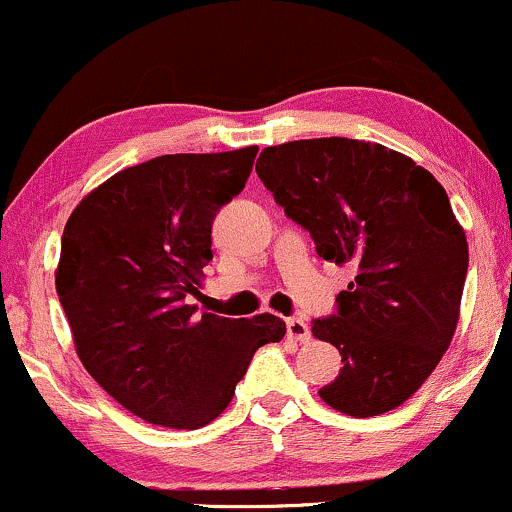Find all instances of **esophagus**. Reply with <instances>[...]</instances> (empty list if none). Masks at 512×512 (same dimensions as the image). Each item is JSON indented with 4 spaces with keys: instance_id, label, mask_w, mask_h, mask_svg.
<instances>
[{
    "instance_id": "34e87169",
    "label": "esophagus",
    "mask_w": 512,
    "mask_h": 512,
    "mask_svg": "<svg viewBox=\"0 0 512 512\" xmlns=\"http://www.w3.org/2000/svg\"><path fill=\"white\" fill-rule=\"evenodd\" d=\"M287 338H292L297 342H309L311 328L306 326L302 318H287Z\"/></svg>"
}]
</instances>
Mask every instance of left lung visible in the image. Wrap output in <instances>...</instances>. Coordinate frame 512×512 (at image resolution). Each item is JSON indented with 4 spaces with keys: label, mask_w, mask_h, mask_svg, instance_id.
Instances as JSON below:
<instances>
[{
    "label": "left lung",
    "mask_w": 512,
    "mask_h": 512,
    "mask_svg": "<svg viewBox=\"0 0 512 512\" xmlns=\"http://www.w3.org/2000/svg\"><path fill=\"white\" fill-rule=\"evenodd\" d=\"M256 172L323 261L357 270L338 314L311 326L342 357L318 395L359 419L395 410L458 328L470 251L446 189L398 150L338 136L263 148Z\"/></svg>",
    "instance_id": "1"
}]
</instances>
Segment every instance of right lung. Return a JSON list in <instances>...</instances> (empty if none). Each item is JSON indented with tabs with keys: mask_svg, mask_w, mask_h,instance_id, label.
<instances>
[{
	"mask_svg": "<svg viewBox=\"0 0 512 512\" xmlns=\"http://www.w3.org/2000/svg\"><path fill=\"white\" fill-rule=\"evenodd\" d=\"M258 148L162 155L95 186L62 234L54 285L81 364L124 410L167 429L220 417L258 347L280 342L273 314H198L210 227L244 189Z\"/></svg>",
	"mask_w": 512,
	"mask_h": 512,
	"instance_id": "obj_1",
	"label": "right lung"
}]
</instances>
